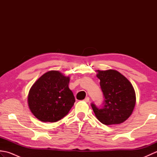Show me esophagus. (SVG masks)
I'll return each mask as SVG.
<instances>
[{"label":"esophagus","mask_w":157,"mask_h":157,"mask_svg":"<svg viewBox=\"0 0 157 157\" xmlns=\"http://www.w3.org/2000/svg\"><path fill=\"white\" fill-rule=\"evenodd\" d=\"M84 101L86 102H88L90 101V98H89V97H86V98L84 100Z\"/></svg>","instance_id":"34e87169"}]
</instances>
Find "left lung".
Masks as SVG:
<instances>
[{"instance_id": "1", "label": "left lung", "mask_w": 157, "mask_h": 157, "mask_svg": "<svg viewBox=\"0 0 157 157\" xmlns=\"http://www.w3.org/2000/svg\"><path fill=\"white\" fill-rule=\"evenodd\" d=\"M96 72L104 95L101 109L91 104L96 118L106 125L124 122L132 115L136 105V93L132 84L116 70H97Z\"/></svg>"}]
</instances>
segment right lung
I'll return each mask as SVG.
<instances>
[{"instance_id":"right-lung-1","label":"right lung","mask_w":157,"mask_h":157,"mask_svg":"<svg viewBox=\"0 0 157 157\" xmlns=\"http://www.w3.org/2000/svg\"><path fill=\"white\" fill-rule=\"evenodd\" d=\"M69 79L59 71H49L32 85L28 106L40 121L56 122L68 114L75 101L69 88Z\"/></svg>"}]
</instances>
